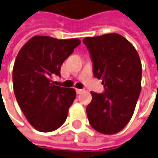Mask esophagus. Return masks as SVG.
<instances>
[{
  "mask_svg": "<svg viewBox=\"0 0 158 158\" xmlns=\"http://www.w3.org/2000/svg\"><path fill=\"white\" fill-rule=\"evenodd\" d=\"M76 90H77V93L78 95H79V94H81V93L83 92V89H77Z\"/></svg>",
  "mask_w": 158,
  "mask_h": 158,
  "instance_id": "esophagus-1",
  "label": "esophagus"
}]
</instances>
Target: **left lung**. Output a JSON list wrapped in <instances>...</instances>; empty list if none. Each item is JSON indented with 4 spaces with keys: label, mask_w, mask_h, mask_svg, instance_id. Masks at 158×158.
I'll return each mask as SVG.
<instances>
[{
    "label": "left lung",
    "mask_w": 158,
    "mask_h": 158,
    "mask_svg": "<svg viewBox=\"0 0 158 158\" xmlns=\"http://www.w3.org/2000/svg\"><path fill=\"white\" fill-rule=\"evenodd\" d=\"M93 73L104 92H91L86 112L90 125L102 134L121 131L130 122L141 92L142 64L134 46L119 34L86 37Z\"/></svg>",
    "instance_id": "8db88e82"
}]
</instances>
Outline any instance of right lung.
Returning a JSON list of instances; mask_svg holds the SVG:
<instances>
[{"mask_svg": "<svg viewBox=\"0 0 158 158\" xmlns=\"http://www.w3.org/2000/svg\"><path fill=\"white\" fill-rule=\"evenodd\" d=\"M80 43L77 38L36 35L18 53L13 69L14 91L24 116L38 131H56L66 121L77 93L54 85L51 77L61 76L62 63Z\"/></svg>", "mask_w": 158, "mask_h": 158, "instance_id": "1", "label": "right lung"}]
</instances>
